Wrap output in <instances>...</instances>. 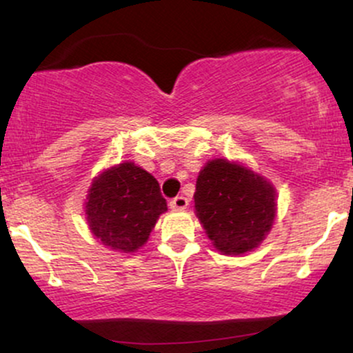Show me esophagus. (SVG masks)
Masks as SVG:
<instances>
[{
	"instance_id": "1",
	"label": "esophagus",
	"mask_w": 353,
	"mask_h": 353,
	"mask_svg": "<svg viewBox=\"0 0 353 353\" xmlns=\"http://www.w3.org/2000/svg\"><path fill=\"white\" fill-rule=\"evenodd\" d=\"M169 205H171V209H174V210H184V209H188L189 201H188V197L177 196V197H174L171 202H169Z\"/></svg>"
}]
</instances>
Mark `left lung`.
Returning <instances> with one entry per match:
<instances>
[{
    "instance_id": "1",
    "label": "left lung",
    "mask_w": 353,
    "mask_h": 353,
    "mask_svg": "<svg viewBox=\"0 0 353 353\" xmlns=\"http://www.w3.org/2000/svg\"><path fill=\"white\" fill-rule=\"evenodd\" d=\"M275 188L242 163L212 159L196 181L194 208L221 254L241 255L261 245L277 216Z\"/></svg>"
}]
</instances>
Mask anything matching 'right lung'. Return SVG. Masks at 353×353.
I'll list each match as a JSON object with an SVG mask.
<instances>
[{
	"label": "right lung",
	"instance_id": "right-lung-1",
	"mask_svg": "<svg viewBox=\"0 0 353 353\" xmlns=\"http://www.w3.org/2000/svg\"><path fill=\"white\" fill-rule=\"evenodd\" d=\"M84 210L88 228L101 244L131 254L148 242L168 204L156 177L124 161L92 179Z\"/></svg>",
	"mask_w": 353,
	"mask_h": 353
}]
</instances>
